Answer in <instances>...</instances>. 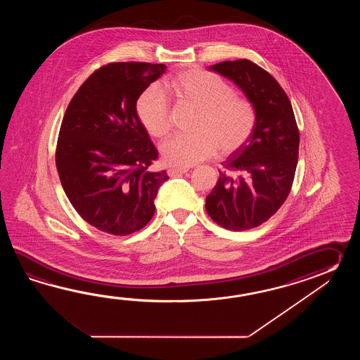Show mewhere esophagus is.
<instances>
[{
    "label": "esophagus",
    "mask_w": 360,
    "mask_h": 360,
    "mask_svg": "<svg viewBox=\"0 0 360 360\" xmlns=\"http://www.w3.org/2000/svg\"><path fill=\"white\" fill-rule=\"evenodd\" d=\"M188 171H189V169H186V167H172V169H169L167 174H169V176L176 177L183 175V174H186Z\"/></svg>",
    "instance_id": "obj_1"
}]
</instances>
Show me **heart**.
<instances>
[{"label":"heart","instance_id":"1","mask_svg":"<svg viewBox=\"0 0 360 360\" xmlns=\"http://www.w3.org/2000/svg\"><path fill=\"white\" fill-rule=\"evenodd\" d=\"M180 103L198 109L193 129L195 134L175 135L161 146L163 161L171 166L189 167L212 157L217 148L233 153L251 138L256 126L252 103L233 94L225 79L205 69H189L167 84ZM136 113L146 130L157 139L171 130L169 101L155 86L139 96Z\"/></svg>","mask_w":360,"mask_h":360}]
</instances>
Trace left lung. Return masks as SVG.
<instances>
[{
	"mask_svg": "<svg viewBox=\"0 0 360 360\" xmlns=\"http://www.w3.org/2000/svg\"><path fill=\"white\" fill-rule=\"evenodd\" d=\"M210 69L245 92L256 110V126L245 146L222 163L206 197L207 214L225 229H252L276 214L291 191L299 160L297 123L287 94L257 64L240 59Z\"/></svg>",
	"mask_w": 360,
	"mask_h": 360,
	"instance_id": "1",
	"label": "left lung"
}]
</instances>
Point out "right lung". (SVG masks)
<instances>
[{"label": "right lung", "instance_id": "1", "mask_svg": "<svg viewBox=\"0 0 360 360\" xmlns=\"http://www.w3.org/2000/svg\"><path fill=\"white\" fill-rule=\"evenodd\" d=\"M165 64L110 63L95 70L70 100L56 146L63 189L78 214L96 229L129 236L153 217L166 171L136 101L165 73Z\"/></svg>", "mask_w": 360, "mask_h": 360}]
</instances>
